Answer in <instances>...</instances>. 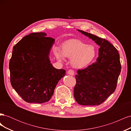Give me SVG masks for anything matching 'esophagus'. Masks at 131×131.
<instances>
[{"label": "esophagus", "mask_w": 131, "mask_h": 131, "mask_svg": "<svg viewBox=\"0 0 131 131\" xmlns=\"http://www.w3.org/2000/svg\"><path fill=\"white\" fill-rule=\"evenodd\" d=\"M68 74L70 75H74V72L72 69H70L68 71Z\"/></svg>", "instance_id": "esophagus-1"}]
</instances>
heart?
<instances>
[{"label":"heart","instance_id":"heart-1","mask_svg":"<svg viewBox=\"0 0 131 131\" xmlns=\"http://www.w3.org/2000/svg\"><path fill=\"white\" fill-rule=\"evenodd\" d=\"M97 50L94 46L88 45L80 40L72 39L65 42L62 51L55 50V56L59 61L64 60V56L71 58V64L75 68H84L90 65L96 58Z\"/></svg>","mask_w":131,"mask_h":131}]
</instances>
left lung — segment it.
<instances>
[{"label": "left lung", "instance_id": "left-lung-1", "mask_svg": "<svg viewBox=\"0 0 131 131\" xmlns=\"http://www.w3.org/2000/svg\"><path fill=\"white\" fill-rule=\"evenodd\" d=\"M78 30L94 41L100 48L96 62L77 71L74 96L80 105H99L116 88L121 69L120 55L115 47L105 39Z\"/></svg>", "mask_w": 131, "mask_h": 131}]
</instances>
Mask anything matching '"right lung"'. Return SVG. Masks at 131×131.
Masks as SVG:
<instances>
[{"label": "right lung", "instance_id": "1", "mask_svg": "<svg viewBox=\"0 0 131 131\" xmlns=\"http://www.w3.org/2000/svg\"><path fill=\"white\" fill-rule=\"evenodd\" d=\"M45 33H33L13 47L9 62L10 82L25 101L43 103L50 101L66 70L54 68L49 54L54 39Z\"/></svg>", "mask_w": 131, "mask_h": 131}]
</instances>
